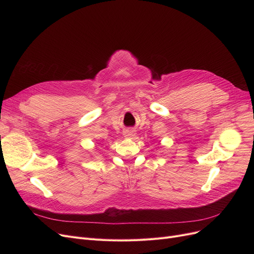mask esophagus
Wrapping results in <instances>:
<instances>
[{"mask_svg":"<svg viewBox=\"0 0 254 254\" xmlns=\"http://www.w3.org/2000/svg\"><path fill=\"white\" fill-rule=\"evenodd\" d=\"M135 130L134 129H131V128H128V129H126L125 130V137L126 138H132L135 136Z\"/></svg>","mask_w":254,"mask_h":254,"instance_id":"34e87169","label":"esophagus"}]
</instances>
